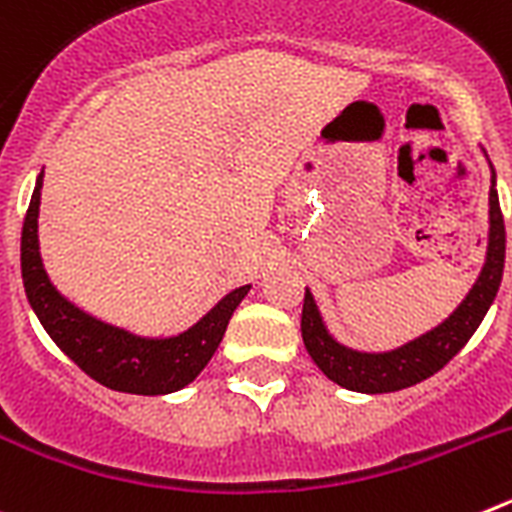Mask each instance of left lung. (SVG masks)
<instances>
[{"mask_svg": "<svg viewBox=\"0 0 512 512\" xmlns=\"http://www.w3.org/2000/svg\"><path fill=\"white\" fill-rule=\"evenodd\" d=\"M505 269V223L500 200L495 189V169H492L490 187V235H487V259L477 282L469 289V295L451 312L441 325L431 328L423 336L413 338L405 346L369 354L356 351L330 336L323 323L315 297L305 289V305H302V341L307 354L318 364L320 372L346 390L364 392V395H382L397 392L405 387L433 377L438 369L449 364L461 348L467 346L474 330L495 300Z\"/></svg>", "mask_w": 512, "mask_h": 512, "instance_id": "8db88e82", "label": "left lung"}]
</instances>
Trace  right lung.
I'll return each mask as SVG.
<instances>
[{"instance_id":"right-lung-1","label":"right lung","mask_w":512,"mask_h":512,"mask_svg":"<svg viewBox=\"0 0 512 512\" xmlns=\"http://www.w3.org/2000/svg\"><path fill=\"white\" fill-rule=\"evenodd\" d=\"M40 189L43 174L35 182L33 200L22 223L20 261L27 302L45 333L81 372L110 390L130 395H169L194 382L223 341L230 315L248 295L251 284L228 292L205 318L179 336H135L130 330L97 320L66 300L45 274L38 243Z\"/></svg>"}]
</instances>
